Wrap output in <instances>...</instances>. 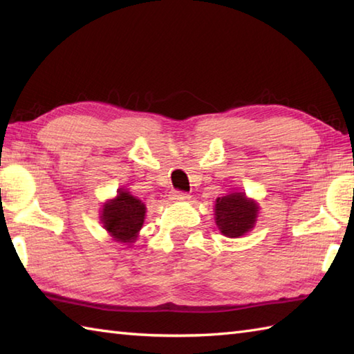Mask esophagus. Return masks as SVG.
<instances>
[{
    "instance_id": "1",
    "label": "esophagus",
    "mask_w": 354,
    "mask_h": 354,
    "mask_svg": "<svg viewBox=\"0 0 354 354\" xmlns=\"http://www.w3.org/2000/svg\"><path fill=\"white\" fill-rule=\"evenodd\" d=\"M190 198V194L187 193V192H173L171 193V199L173 201H185V199H189Z\"/></svg>"
}]
</instances>
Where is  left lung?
<instances>
[{
  "label": "left lung",
  "instance_id": "obj_1",
  "mask_svg": "<svg viewBox=\"0 0 354 354\" xmlns=\"http://www.w3.org/2000/svg\"><path fill=\"white\" fill-rule=\"evenodd\" d=\"M257 205L243 193H231L216 201V223L227 237H240L250 231L257 217Z\"/></svg>",
  "mask_w": 354,
  "mask_h": 354
}]
</instances>
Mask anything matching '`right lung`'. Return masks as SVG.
Segmentation results:
<instances>
[{
  "label": "right lung",
  "instance_id": "1",
  "mask_svg": "<svg viewBox=\"0 0 354 354\" xmlns=\"http://www.w3.org/2000/svg\"><path fill=\"white\" fill-rule=\"evenodd\" d=\"M146 207L127 192L120 190L114 201L103 205L102 222L111 236L123 243H132L142 227Z\"/></svg>",
  "mask_w": 354,
  "mask_h": 354
}]
</instances>
